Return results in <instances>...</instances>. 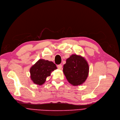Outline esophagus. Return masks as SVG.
Listing matches in <instances>:
<instances>
[{"instance_id":"esophagus-1","label":"esophagus","mask_w":120,"mask_h":120,"mask_svg":"<svg viewBox=\"0 0 120 120\" xmlns=\"http://www.w3.org/2000/svg\"><path fill=\"white\" fill-rule=\"evenodd\" d=\"M57 67H58V69H60L61 68H62V65H61V64H59V65H57Z\"/></svg>"}]
</instances>
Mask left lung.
Instances as JSON below:
<instances>
[{
	"label": "left lung",
	"mask_w": 120,
	"mask_h": 120,
	"mask_svg": "<svg viewBox=\"0 0 120 120\" xmlns=\"http://www.w3.org/2000/svg\"><path fill=\"white\" fill-rule=\"evenodd\" d=\"M63 72L68 82L74 86H78L86 81L88 75L89 65L82 56L74 54L66 60Z\"/></svg>",
	"instance_id": "left-lung-1"
}]
</instances>
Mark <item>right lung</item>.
I'll use <instances>...</instances> for the list:
<instances>
[{"label":"right lung","instance_id":"add662e5","mask_svg":"<svg viewBox=\"0 0 120 120\" xmlns=\"http://www.w3.org/2000/svg\"><path fill=\"white\" fill-rule=\"evenodd\" d=\"M56 69V64L52 61L40 59L30 68L31 79L34 83L42 85L46 81V78L50 76L51 72Z\"/></svg>","mask_w":120,"mask_h":120}]
</instances>
